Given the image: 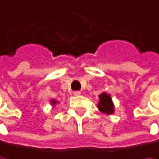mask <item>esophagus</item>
<instances>
[{
  "label": "esophagus",
  "instance_id": "34e87169",
  "mask_svg": "<svg viewBox=\"0 0 159 159\" xmlns=\"http://www.w3.org/2000/svg\"><path fill=\"white\" fill-rule=\"evenodd\" d=\"M81 94V91H73V95L74 96H79Z\"/></svg>",
  "mask_w": 159,
  "mask_h": 159
}]
</instances>
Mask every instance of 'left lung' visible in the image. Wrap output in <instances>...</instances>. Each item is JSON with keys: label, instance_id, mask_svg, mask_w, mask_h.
Wrapping results in <instances>:
<instances>
[{"label": "left lung", "instance_id": "obj_1", "mask_svg": "<svg viewBox=\"0 0 159 159\" xmlns=\"http://www.w3.org/2000/svg\"><path fill=\"white\" fill-rule=\"evenodd\" d=\"M98 110L108 115L112 114L114 112V105L111 99V94H108L107 93H103L99 95V103L97 104Z\"/></svg>", "mask_w": 159, "mask_h": 159}]
</instances>
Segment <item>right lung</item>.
Wrapping results in <instances>:
<instances>
[{
	"label": "right lung",
	"instance_id": "1",
	"mask_svg": "<svg viewBox=\"0 0 159 159\" xmlns=\"http://www.w3.org/2000/svg\"><path fill=\"white\" fill-rule=\"evenodd\" d=\"M57 103H58V102H57L56 100H54V99H51V100H50V105H51V106H55Z\"/></svg>",
	"mask_w": 159,
	"mask_h": 159
}]
</instances>
